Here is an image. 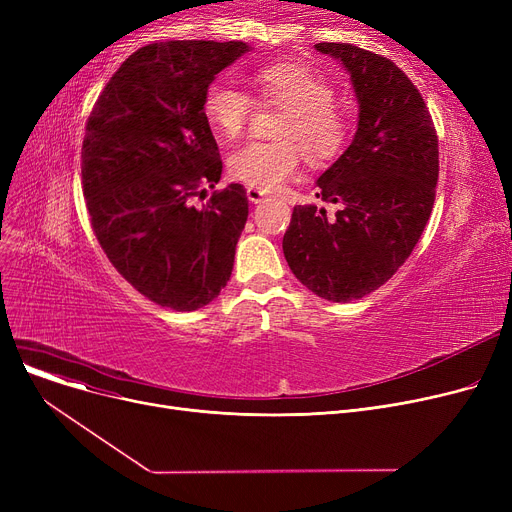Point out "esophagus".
Here are the masks:
<instances>
[{"label":"esophagus","mask_w":512,"mask_h":512,"mask_svg":"<svg viewBox=\"0 0 512 512\" xmlns=\"http://www.w3.org/2000/svg\"><path fill=\"white\" fill-rule=\"evenodd\" d=\"M247 197H249V201H251V203H261V201L265 199V193H263V191H259V188L249 186V188H247Z\"/></svg>","instance_id":"obj_1"}]
</instances>
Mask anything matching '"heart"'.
Returning a JSON list of instances; mask_svg holds the SVG:
<instances>
[{
  "label": "heart",
  "mask_w": 512,
  "mask_h": 512,
  "mask_svg": "<svg viewBox=\"0 0 512 512\" xmlns=\"http://www.w3.org/2000/svg\"><path fill=\"white\" fill-rule=\"evenodd\" d=\"M251 83L259 103L286 107V114L276 126L280 143H249L230 155L234 180L274 193L299 174L301 153L311 164H328L342 153L351 122L334 103L332 83L319 72L301 62H267L253 70ZM201 112L224 143H234L253 116V99L215 80L203 93Z\"/></svg>",
  "instance_id": "obj_1"
}]
</instances>
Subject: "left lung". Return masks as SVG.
<instances>
[{
    "mask_svg": "<svg viewBox=\"0 0 512 512\" xmlns=\"http://www.w3.org/2000/svg\"><path fill=\"white\" fill-rule=\"evenodd\" d=\"M351 72L359 99L353 143L317 180L326 209L297 205L282 249L292 274L334 303L363 299L409 259L432 215L440 172L427 105L392 60L351 43H317Z\"/></svg>",
    "mask_w": 512,
    "mask_h": 512,
    "instance_id": "8db88e82",
    "label": "left lung"
}]
</instances>
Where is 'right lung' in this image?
Instances as JSON below:
<instances>
[{
	"label": "right lung",
	"instance_id": "obj_1",
	"mask_svg": "<svg viewBox=\"0 0 512 512\" xmlns=\"http://www.w3.org/2000/svg\"><path fill=\"white\" fill-rule=\"evenodd\" d=\"M245 51L242 41L149 43L87 120L80 170L93 232L120 276L159 307L201 309L230 280L247 191L228 184L201 209L191 199L222 176L203 93Z\"/></svg>",
	"mask_w": 512,
	"mask_h": 512
}]
</instances>
